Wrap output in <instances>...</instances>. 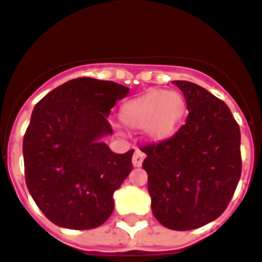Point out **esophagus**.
I'll return each instance as SVG.
<instances>
[{
  "instance_id": "esophagus-1",
  "label": "esophagus",
  "mask_w": 262,
  "mask_h": 262,
  "mask_svg": "<svg viewBox=\"0 0 262 262\" xmlns=\"http://www.w3.org/2000/svg\"><path fill=\"white\" fill-rule=\"evenodd\" d=\"M145 159V154L142 152V150L137 149L135 152H134L133 155V165L135 166V167H139V166L142 165V162H144Z\"/></svg>"
}]
</instances>
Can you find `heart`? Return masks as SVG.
Here are the masks:
<instances>
[{"label": "heart", "instance_id": "1", "mask_svg": "<svg viewBox=\"0 0 262 262\" xmlns=\"http://www.w3.org/2000/svg\"><path fill=\"white\" fill-rule=\"evenodd\" d=\"M186 112L187 103L181 93L150 89L124 103L120 108V120L127 128L145 129L150 139L165 141L179 129Z\"/></svg>", "mask_w": 262, "mask_h": 262}]
</instances>
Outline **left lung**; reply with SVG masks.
Returning <instances> with one entry per match:
<instances>
[{
    "label": "left lung",
    "instance_id": "left-lung-1",
    "mask_svg": "<svg viewBox=\"0 0 262 262\" xmlns=\"http://www.w3.org/2000/svg\"><path fill=\"white\" fill-rule=\"evenodd\" d=\"M186 97V124L167 141L141 149L154 216L171 230L215 221L242 174L240 128L230 108L192 82L174 81Z\"/></svg>",
    "mask_w": 262,
    "mask_h": 262
}]
</instances>
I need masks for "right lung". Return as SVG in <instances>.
<instances>
[{
	"label": "right lung",
	"instance_id": "add662e5",
	"mask_svg": "<svg viewBox=\"0 0 262 262\" xmlns=\"http://www.w3.org/2000/svg\"><path fill=\"white\" fill-rule=\"evenodd\" d=\"M128 88L76 78L47 93L33 108L24 138L25 179L47 219L74 230L106 222L113 194L133 170L134 150L114 154L108 114Z\"/></svg>",
	"mask_w": 262,
	"mask_h": 262
}]
</instances>
